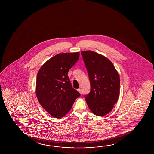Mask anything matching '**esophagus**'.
I'll list each match as a JSON object with an SVG mask.
<instances>
[{
    "label": "esophagus",
    "instance_id": "1",
    "mask_svg": "<svg viewBox=\"0 0 154 154\" xmlns=\"http://www.w3.org/2000/svg\"><path fill=\"white\" fill-rule=\"evenodd\" d=\"M77 91L79 92V93L82 94V89L81 88H78V90H77Z\"/></svg>",
    "mask_w": 154,
    "mask_h": 154
}]
</instances>
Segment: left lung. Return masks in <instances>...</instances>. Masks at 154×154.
<instances>
[{
  "instance_id": "1",
  "label": "left lung",
  "mask_w": 154,
  "mask_h": 154,
  "mask_svg": "<svg viewBox=\"0 0 154 154\" xmlns=\"http://www.w3.org/2000/svg\"><path fill=\"white\" fill-rule=\"evenodd\" d=\"M88 72L91 91L85 96L86 103L96 116L109 114L118 100L120 77L109 58L93 51L81 52Z\"/></svg>"
}]
</instances>
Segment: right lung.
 I'll return each mask as SVG.
<instances>
[{"label": "right lung", "mask_w": 154, "mask_h": 154, "mask_svg": "<svg viewBox=\"0 0 154 154\" xmlns=\"http://www.w3.org/2000/svg\"><path fill=\"white\" fill-rule=\"evenodd\" d=\"M79 55V52L58 54L46 61L38 71L36 97L43 109L55 118L65 116L81 96L72 88L68 76Z\"/></svg>", "instance_id": "add662e5"}]
</instances>
